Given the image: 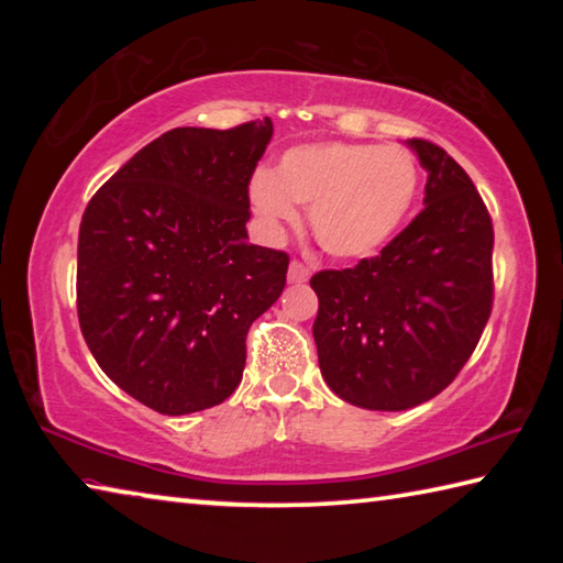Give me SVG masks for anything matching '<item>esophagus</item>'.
Instances as JSON below:
<instances>
[{
  "label": "esophagus",
  "instance_id": "obj_1",
  "mask_svg": "<svg viewBox=\"0 0 563 563\" xmlns=\"http://www.w3.org/2000/svg\"><path fill=\"white\" fill-rule=\"evenodd\" d=\"M308 278H310V268H308V265L292 261L290 268H288V280L295 283V285H300V283H308Z\"/></svg>",
  "mask_w": 563,
  "mask_h": 563
}]
</instances>
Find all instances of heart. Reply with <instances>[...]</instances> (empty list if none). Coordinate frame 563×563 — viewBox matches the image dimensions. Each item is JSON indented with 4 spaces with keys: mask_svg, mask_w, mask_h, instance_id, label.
<instances>
[{
    "mask_svg": "<svg viewBox=\"0 0 563 563\" xmlns=\"http://www.w3.org/2000/svg\"><path fill=\"white\" fill-rule=\"evenodd\" d=\"M419 168L402 146L325 141L285 151L275 176L251 184L253 211L271 231L310 208L320 247L335 258H369L393 241L415 203Z\"/></svg>",
    "mask_w": 563,
    "mask_h": 563,
    "instance_id": "1",
    "label": "heart"
}]
</instances>
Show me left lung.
<instances>
[{
    "label": "left lung",
    "mask_w": 563,
    "mask_h": 563,
    "mask_svg": "<svg viewBox=\"0 0 563 563\" xmlns=\"http://www.w3.org/2000/svg\"><path fill=\"white\" fill-rule=\"evenodd\" d=\"M424 208L375 258L310 278L320 373L345 402L399 412L460 375L487 325L494 231L472 178L444 148L409 139Z\"/></svg>",
    "instance_id": "8db88e82"
}]
</instances>
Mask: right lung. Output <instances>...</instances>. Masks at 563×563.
Listing matches in <instances>:
<instances>
[{
    "label": "right lung",
    "instance_id": "obj_1",
    "mask_svg": "<svg viewBox=\"0 0 563 563\" xmlns=\"http://www.w3.org/2000/svg\"><path fill=\"white\" fill-rule=\"evenodd\" d=\"M273 121L166 131L126 161L79 228L76 310L93 360L161 415L221 405L245 335L280 298L288 255L247 243V184Z\"/></svg>",
    "mask_w": 563,
    "mask_h": 563
}]
</instances>
